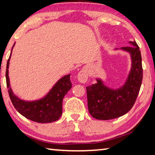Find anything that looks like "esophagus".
<instances>
[{"instance_id": "esophagus-1", "label": "esophagus", "mask_w": 155, "mask_h": 155, "mask_svg": "<svg viewBox=\"0 0 155 155\" xmlns=\"http://www.w3.org/2000/svg\"><path fill=\"white\" fill-rule=\"evenodd\" d=\"M78 78V81H80L81 83H85L87 81V78H88V73H87V70L86 69H83L79 72V73L78 74L77 76Z\"/></svg>"}]
</instances>
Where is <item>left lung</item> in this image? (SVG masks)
<instances>
[{"instance_id":"left-lung-1","label":"left lung","mask_w":155,"mask_h":155,"mask_svg":"<svg viewBox=\"0 0 155 155\" xmlns=\"http://www.w3.org/2000/svg\"><path fill=\"white\" fill-rule=\"evenodd\" d=\"M129 43L132 46L120 48L130 54L132 59L131 70L125 84L113 90L97 78V83L86 87L88 110L95 119L110 120L121 117L131 110L136 101L143 78L141 55L136 41Z\"/></svg>"}]
</instances>
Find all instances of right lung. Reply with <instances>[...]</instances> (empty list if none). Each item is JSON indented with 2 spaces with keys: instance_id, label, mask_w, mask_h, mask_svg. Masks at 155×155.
<instances>
[{
  "instance_id": "1",
  "label": "right lung",
  "mask_w": 155,
  "mask_h": 155,
  "mask_svg": "<svg viewBox=\"0 0 155 155\" xmlns=\"http://www.w3.org/2000/svg\"><path fill=\"white\" fill-rule=\"evenodd\" d=\"M7 63L6 82L7 87L12 104L21 114L31 121L42 123H51L57 121L62 114L63 99L65 95L72 87L70 74L65 75L56 82L46 96L41 99L33 101H26L16 97L12 92L9 84V65L12 50Z\"/></svg>"
}]
</instances>
